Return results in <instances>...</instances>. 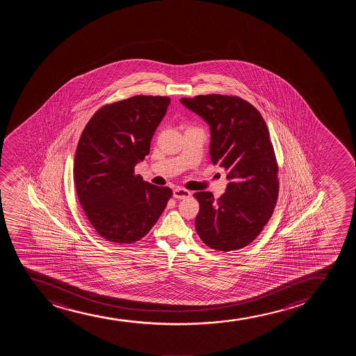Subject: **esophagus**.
I'll list each match as a JSON object with an SVG mask.
<instances>
[{"mask_svg": "<svg viewBox=\"0 0 356 356\" xmlns=\"http://www.w3.org/2000/svg\"><path fill=\"white\" fill-rule=\"evenodd\" d=\"M190 196H191V193L186 188H176L173 190V197L177 200H184Z\"/></svg>", "mask_w": 356, "mask_h": 356, "instance_id": "esophagus-1", "label": "esophagus"}]
</instances>
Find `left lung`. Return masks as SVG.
Here are the masks:
<instances>
[{
  "instance_id": "8db88e82",
  "label": "left lung",
  "mask_w": 356,
  "mask_h": 356,
  "mask_svg": "<svg viewBox=\"0 0 356 356\" xmlns=\"http://www.w3.org/2000/svg\"><path fill=\"white\" fill-rule=\"evenodd\" d=\"M180 102L208 123L210 159L228 173L218 200L208 191L193 195L200 202L197 233L213 250H240L261 233L278 200V165L266 122L237 96L200 95Z\"/></svg>"
}]
</instances>
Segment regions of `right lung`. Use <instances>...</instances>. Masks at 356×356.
<instances>
[{
	"label": "right lung",
	"instance_id": "right-lung-1",
	"mask_svg": "<svg viewBox=\"0 0 356 356\" xmlns=\"http://www.w3.org/2000/svg\"><path fill=\"white\" fill-rule=\"evenodd\" d=\"M170 101L141 95L106 104L81 135L74 160L76 193L91 225L106 241H139L171 198V188L149 184L134 173L149 153Z\"/></svg>",
	"mask_w": 356,
	"mask_h": 356
}]
</instances>
